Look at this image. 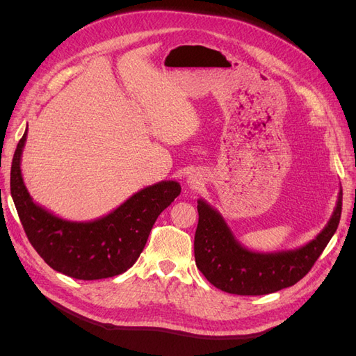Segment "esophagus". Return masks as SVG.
<instances>
[{"label":"esophagus","mask_w":356,"mask_h":356,"mask_svg":"<svg viewBox=\"0 0 356 356\" xmlns=\"http://www.w3.org/2000/svg\"><path fill=\"white\" fill-rule=\"evenodd\" d=\"M203 184V178L199 174H191L187 178V186L190 188H199Z\"/></svg>","instance_id":"34e87169"}]
</instances>
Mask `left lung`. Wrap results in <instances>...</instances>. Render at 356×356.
<instances>
[{"label": "left lung", "instance_id": "8db88e82", "mask_svg": "<svg viewBox=\"0 0 356 356\" xmlns=\"http://www.w3.org/2000/svg\"><path fill=\"white\" fill-rule=\"evenodd\" d=\"M343 191L322 232L306 245L289 251L255 252L234 238L222 215L199 199L195 234L196 266L221 291L238 296H264L293 286L305 277L336 233L341 215Z\"/></svg>", "mask_w": 356, "mask_h": 356}]
</instances>
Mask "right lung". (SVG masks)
I'll return each instance as SVG.
<instances>
[{
  "label": "right lung",
  "mask_w": 356,
  "mask_h": 356,
  "mask_svg": "<svg viewBox=\"0 0 356 356\" xmlns=\"http://www.w3.org/2000/svg\"><path fill=\"white\" fill-rule=\"evenodd\" d=\"M28 127L12 161L10 190L31 245L53 270L95 281L122 275L141 255L159 215L179 196L177 181H160L92 221H70L32 200L24 182L22 161Z\"/></svg>",
  "instance_id": "right-lung-1"
}]
</instances>
